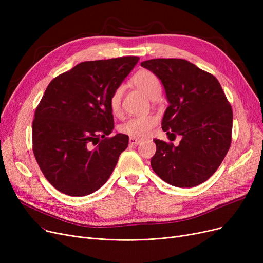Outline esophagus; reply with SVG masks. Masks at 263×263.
I'll list each match as a JSON object with an SVG mask.
<instances>
[{
  "instance_id": "esophagus-1",
  "label": "esophagus",
  "mask_w": 263,
  "mask_h": 263,
  "mask_svg": "<svg viewBox=\"0 0 263 263\" xmlns=\"http://www.w3.org/2000/svg\"><path fill=\"white\" fill-rule=\"evenodd\" d=\"M129 142H130V145H131V146H137V145H140V144L142 143V140L135 139V137H130Z\"/></svg>"
}]
</instances>
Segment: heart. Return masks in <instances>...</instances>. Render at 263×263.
Wrapping results in <instances>:
<instances>
[{
	"instance_id": "heart-1",
	"label": "heart",
	"mask_w": 263,
	"mask_h": 263,
	"mask_svg": "<svg viewBox=\"0 0 263 263\" xmlns=\"http://www.w3.org/2000/svg\"><path fill=\"white\" fill-rule=\"evenodd\" d=\"M134 84L141 88L150 99H157L161 93V83L159 78L149 70H141L133 77ZM123 86H118L109 98V107L114 114L120 109ZM157 123V118L154 115L135 116L120 126V131L124 134L134 137H145L153 132Z\"/></svg>"
}]
</instances>
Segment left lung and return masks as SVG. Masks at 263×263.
Instances as JSON below:
<instances>
[{
  "mask_svg": "<svg viewBox=\"0 0 263 263\" xmlns=\"http://www.w3.org/2000/svg\"><path fill=\"white\" fill-rule=\"evenodd\" d=\"M162 82L170 103L162 119L167 134L180 135L174 146L154 140L150 161L168 184L193 187L216 172L231 144L232 109L217 79L185 60L155 59L141 63Z\"/></svg>",
  "mask_w": 263,
  "mask_h": 263,
  "instance_id": "1",
  "label": "left lung"
}]
</instances>
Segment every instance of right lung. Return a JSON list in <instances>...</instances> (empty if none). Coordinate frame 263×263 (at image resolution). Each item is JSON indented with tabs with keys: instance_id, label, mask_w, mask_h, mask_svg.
<instances>
[{
	"instance_id": "1",
	"label": "right lung",
	"mask_w": 263,
	"mask_h": 263,
	"mask_svg": "<svg viewBox=\"0 0 263 263\" xmlns=\"http://www.w3.org/2000/svg\"><path fill=\"white\" fill-rule=\"evenodd\" d=\"M139 60L83 62L50 82L35 112L33 151L58 191L86 196L113 173L129 136L110 135L114 118L109 98Z\"/></svg>"
}]
</instances>
